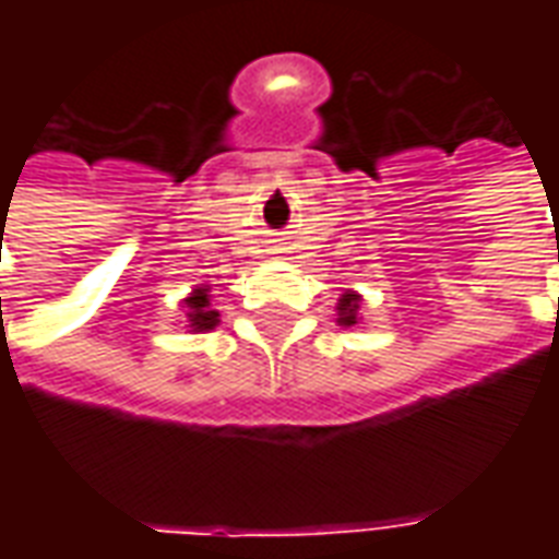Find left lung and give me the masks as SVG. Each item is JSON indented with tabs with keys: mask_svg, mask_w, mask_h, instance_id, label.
Instances as JSON below:
<instances>
[{
	"mask_svg": "<svg viewBox=\"0 0 559 559\" xmlns=\"http://www.w3.org/2000/svg\"><path fill=\"white\" fill-rule=\"evenodd\" d=\"M359 302H362V296L359 293H341V299H338V326L344 329H350L359 323Z\"/></svg>",
	"mask_w": 559,
	"mask_h": 559,
	"instance_id": "1",
	"label": "left lung"
}]
</instances>
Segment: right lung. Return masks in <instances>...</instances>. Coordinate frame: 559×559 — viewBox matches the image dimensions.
<instances>
[{"mask_svg": "<svg viewBox=\"0 0 559 559\" xmlns=\"http://www.w3.org/2000/svg\"><path fill=\"white\" fill-rule=\"evenodd\" d=\"M185 308H188V329L191 332H209V329L218 326V311L209 308V287H197L185 299Z\"/></svg>", "mask_w": 559, "mask_h": 559, "instance_id": "obj_1", "label": "right lung"}]
</instances>
